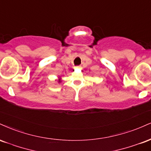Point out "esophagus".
I'll use <instances>...</instances> for the list:
<instances>
[{"label":"esophagus","mask_w":151,"mask_h":151,"mask_svg":"<svg viewBox=\"0 0 151 151\" xmlns=\"http://www.w3.org/2000/svg\"><path fill=\"white\" fill-rule=\"evenodd\" d=\"M76 68H80L81 67L80 66H77V67H76Z\"/></svg>","instance_id":"34e87169"}]
</instances>
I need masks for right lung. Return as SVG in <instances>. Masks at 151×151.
Instances as JSON below:
<instances>
[{
    "mask_svg": "<svg viewBox=\"0 0 151 151\" xmlns=\"http://www.w3.org/2000/svg\"><path fill=\"white\" fill-rule=\"evenodd\" d=\"M60 81H59V82H60Z\"/></svg>",
    "mask_w": 151,
    "mask_h": 151,
    "instance_id": "obj_1",
    "label": "right lung"
}]
</instances>
